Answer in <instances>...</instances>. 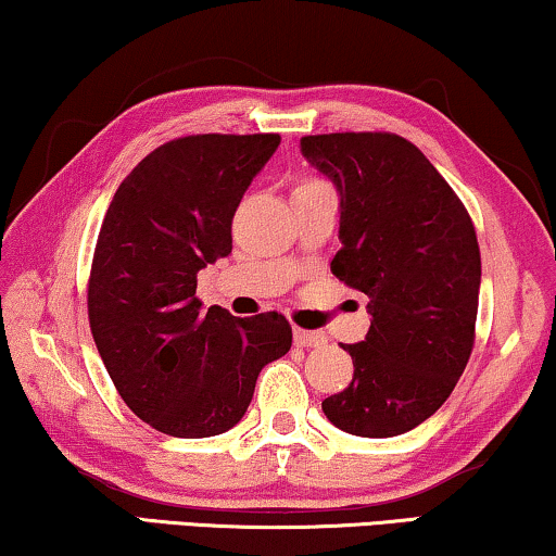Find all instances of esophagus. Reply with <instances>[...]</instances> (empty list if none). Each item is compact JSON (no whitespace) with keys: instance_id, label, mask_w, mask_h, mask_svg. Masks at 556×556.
Masks as SVG:
<instances>
[{"instance_id":"esophagus-1","label":"esophagus","mask_w":556,"mask_h":556,"mask_svg":"<svg viewBox=\"0 0 556 556\" xmlns=\"http://www.w3.org/2000/svg\"><path fill=\"white\" fill-rule=\"evenodd\" d=\"M293 341H295V345H301V349H313V345L326 343V336L318 331H303V328H295Z\"/></svg>"}]
</instances>
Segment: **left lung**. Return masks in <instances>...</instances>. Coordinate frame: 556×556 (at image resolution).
Wrapping results in <instances>:
<instances>
[{"instance_id":"8db88e82","label":"left lung","mask_w":556,"mask_h":556,"mask_svg":"<svg viewBox=\"0 0 556 556\" xmlns=\"http://www.w3.org/2000/svg\"><path fill=\"white\" fill-rule=\"evenodd\" d=\"M301 152L341 195L331 268L371 313L364 341L343 345L353 381L320 406L353 437H399L439 412L471 356L477 232L437 167L399 135H308Z\"/></svg>"}]
</instances>
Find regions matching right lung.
I'll use <instances>...</instances> for the list:
<instances>
[{
  "instance_id": "1",
  "label": "right lung",
  "mask_w": 556,
  "mask_h": 556,
  "mask_svg": "<svg viewBox=\"0 0 556 556\" xmlns=\"http://www.w3.org/2000/svg\"><path fill=\"white\" fill-rule=\"evenodd\" d=\"M280 135H190L119 182L87 288L92 338L132 414L178 439L218 437L251 406L263 366L291 351L278 313L203 311L198 270L232 251L240 198Z\"/></svg>"
}]
</instances>
